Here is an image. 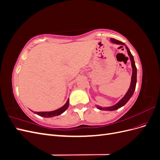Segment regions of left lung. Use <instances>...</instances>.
Instances as JSON below:
<instances>
[{"instance_id": "left-lung-1", "label": "left lung", "mask_w": 160, "mask_h": 160, "mask_svg": "<svg viewBox=\"0 0 160 160\" xmlns=\"http://www.w3.org/2000/svg\"><path fill=\"white\" fill-rule=\"evenodd\" d=\"M110 41L113 43H115V44L122 45L123 46H125V48H126L128 53V55L129 56V58H130V61H132V81H131L130 87H129L128 92L126 93V94L125 95L123 98L121 99L118 103H116L115 105H114L113 106H111V107H107V108H102V107H100V106H99V105H97V108H98V109H99L100 110H105V111H114V110H116L120 108L123 107V105L126 104V103L133 95V94L134 93V91L135 89L136 83H137V68H136V66H135V65L133 57L132 55V53H131L129 49H128V47L125 45L124 42L116 40V39H115V38H111Z\"/></svg>"}]
</instances>
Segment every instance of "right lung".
<instances>
[{
	"instance_id": "obj_1",
	"label": "right lung",
	"mask_w": 160,
	"mask_h": 160,
	"mask_svg": "<svg viewBox=\"0 0 160 160\" xmlns=\"http://www.w3.org/2000/svg\"><path fill=\"white\" fill-rule=\"evenodd\" d=\"M69 99H68L66 103L61 107V108L58 109L55 111H41V112H37V111H32V112L35 113V114H37L38 115L41 116V117H44V118H52L55 117V116L59 115L61 113H62L67 110V109L69 107Z\"/></svg>"
}]
</instances>
